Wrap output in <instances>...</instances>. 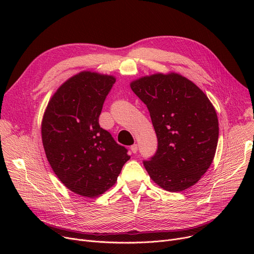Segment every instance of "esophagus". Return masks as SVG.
I'll return each mask as SVG.
<instances>
[{
  "instance_id": "34e87169",
  "label": "esophagus",
  "mask_w": 254,
  "mask_h": 254,
  "mask_svg": "<svg viewBox=\"0 0 254 254\" xmlns=\"http://www.w3.org/2000/svg\"><path fill=\"white\" fill-rule=\"evenodd\" d=\"M130 150H131L132 153H136V152L138 151V145H137V144L131 145V146H130Z\"/></svg>"
}]
</instances>
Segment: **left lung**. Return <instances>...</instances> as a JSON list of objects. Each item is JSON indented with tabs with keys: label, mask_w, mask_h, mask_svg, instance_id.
I'll use <instances>...</instances> for the list:
<instances>
[{
	"label": "left lung",
	"mask_w": 254,
	"mask_h": 254,
	"mask_svg": "<svg viewBox=\"0 0 254 254\" xmlns=\"http://www.w3.org/2000/svg\"><path fill=\"white\" fill-rule=\"evenodd\" d=\"M147 106L157 150L144 167L167 191L194 185L210 168L218 142V118L208 97L180 74L156 73L130 82Z\"/></svg>",
	"instance_id": "left-lung-1"
}]
</instances>
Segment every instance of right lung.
I'll list each match as a JSON object with an SVG mask.
<instances>
[{"instance_id": "add662e5", "label": "right lung", "mask_w": 254, "mask_h": 254, "mask_svg": "<svg viewBox=\"0 0 254 254\" xmlns=\"http://www.w3.org/2000/svg\"><path fill=\"white\" fill-rule=\"evenodd\" d=\"M115 81L112 75L80 72L58 88L43 115L42 143L50 167L66 189L85 197L112 188L130 157L99 125Z\"/></svg>"}]
</instances>
